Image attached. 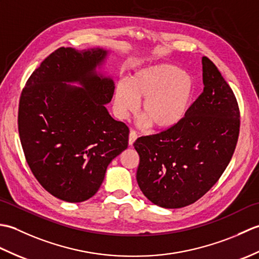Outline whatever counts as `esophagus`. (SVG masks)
<instances>
[{
	"mask_svg": "<svg viewBox=\"0 0 259 259\" xmlns=\"http://www.w3.org/2000/svg\"><path fill=\"white\" fill-rule=\"evenodd\" d=\"M137 137H138V135H137L136 131H135V130H131L130 134H129V145H130V146L134 145V142L136 141Z\"/></svg>",
	"mask_w": 259,
	"mask_h": 259,
	"instance_id": "esophagus-1",
	"label": "esophagus"
}]
</instances>
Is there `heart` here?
<instances>
[{
	"label": "heart",
	"mask_w": 259,
	"mask_h": 259,
	"mask_svg": "<svg viewBox=\"0 0 259 259\" xmlns=\"http://www.w3.org/2000/svg\"><path fill=\"white\" fill-rule=\"evenodd\" d=\"M196 95V82L189 73L172 64L145 67L120 82L114 90L113 107L120 119L135 113L141 103L140 123L168 130L177 125L189 112Z\"/></svg>",
	"instance_id": "1"
}]
</instances>
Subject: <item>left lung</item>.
I'll use <instances>...</instances> for the list:
<instances>
[{"mask_svg": "<svg viewBox=\"0 0 259 259\" xmlns=\"http://www.w3.org/2000/svg\"><path fill=\"white\" fill-rule=\"evenodd\" d=\"M203 91L171 129L140 137L137 183L162 208H181L201 198L228 166L239 135V109L233 90L207 57Z\"/></svg>", "mask_w": 259, "mask_h": 259, "instance_id": "8db88e82", "label": "left lung"}]
</instances>
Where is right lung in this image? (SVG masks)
Wrapping results in <instances>:
<instances>
[{"mask_svg":"<svg viewBox=\"0 0 259 259\" xmlns=\"http://www.w3.org/2000/svg\"><path fill=\"white\" fill-rule=\"evenodd\" d=\"M107 56L102 48H60L21 93L18 123L26 162L43 188L68 202L95 195L109 163L128 148L129 128L106 108L114 82L97 71Z\"/></svg>","mask_w":259,"mask_h":259,"instance_id":"right-lung-1","label":"right lung"}]
</instances>
